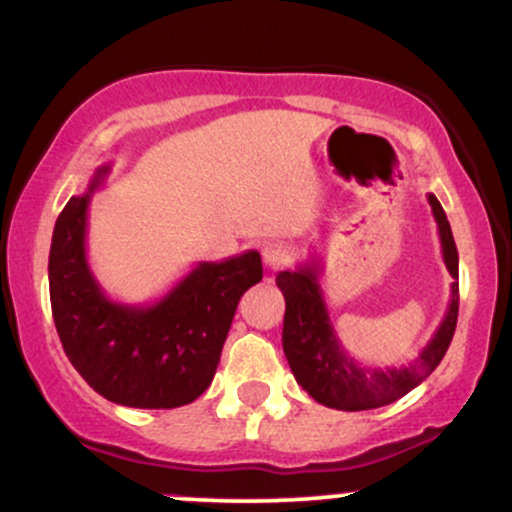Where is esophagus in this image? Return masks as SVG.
<instances>
[{
	"instance_id": "obj_1",
	"label": "esophagus",
	"mask_w": 512,
	"mask_h": 512,
	"mask_svg": "<svg viewBox=\"0 0 512 512\" xmlns=\"http://www.w3.org/2000/svg\"><path fill=\"white\" fill-rule=\"evenodd\" d=\"M262 260L269 269H281L286 267L293 260V250L291 245L286 243H267L262 248Z\"/></svg>"
}]
</instances>
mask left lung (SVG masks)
<instances>
[{
  "label": "left lung",
  "instance_id": "1",
  "mask_svg": "<svg viewBox=\"0 0 512 512\" xmlns=\"http://www.w3.org/2000/svg\"><path fill=\"white\" fill-rule=\"evenodd\" d=\"M433 209V219L438 223L440 248L452 281L450 303L443 322L431 337L419 358L402 368H368L356 363L339 344L330 313H327L325 296L320 289V262L310 260L296 272H279L276 286L284 293V354L289 361L296 383L308 392L315 402L330 409L363 411L378 409L397 402L407 392L421 385L438 363L452 342L457 327V310H460V284H457V248L452 238L450 221L436 195H428Z\"/></svg>",
  "mask_w": 512,
  "mask_h": 512
}]
</instances>
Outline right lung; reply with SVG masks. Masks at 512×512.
Here are the masks:
<instances>
[{"label": "right lung", "mask_w": 512, "mask_h": 512, "mask_svg": "<svg viewBox=\"0 0 512 512\" xmlns=\"http://www.w3.org/2000/svg\"><path fill=\"white\" fill-rule=\"evenodd\" d=\"M108 170L57 216L48 264L57 334L98 395L134 409L182 407L214 380L240 296L262 279L260 252L199 262L151 305L113 301L86 260L88 204Z\"/></svg>", "instance_id": "1"}]
</instances>
